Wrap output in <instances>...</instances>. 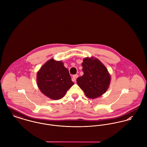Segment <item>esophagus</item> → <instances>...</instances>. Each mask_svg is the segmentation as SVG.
I'll list each match as a JSON object with an SVG mask.
<instances>
[{
    "label": "esophagus",
    "instance_id": "obj_1",
    "mask_svg": "<svg viewBox=\"0 0 147 147\" xmlns=\"http://www.w3.org/2000/svg\"><path fill=\"white\" fill-rule=\"evenodd\" d=\"M78 74H76V75H74L73 76H72V82H75V81H76V78H78Z\"/></svg>",
    "mask_w": 147,
    "mask_h": 147
}]
</instances>
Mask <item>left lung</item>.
<instances>
[{
  "instance_id": "left-lung-1",
  "label": "left lung",
  "mask_w": 147,
  "mask_h": 147,
  "mask_svg": "<svg viewBox=\"0 0 147 147\" xmlns=\"http://www.w3.org/2000/svg\"><path fill=\"white\" fill-rule=\"evenodd\" d=\"M84 75L76 80L80 88L89 98H95L106 92L110 76L105 65L96 58H86L82 63Z\"/></svg>"
}]
</instances>
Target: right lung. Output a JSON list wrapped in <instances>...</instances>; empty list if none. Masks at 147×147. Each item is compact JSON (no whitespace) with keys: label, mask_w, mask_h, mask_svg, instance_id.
I'll return each mask as SVG.
<instances>
[{"label":"right lung","mask_w":147,"mask_h":147,"mask_svg":"<svg viewBox=\"0 0 147 147\" xmlns=\"http://www.w3.org/2000/svg\"><path fill=\"white\" fill-rule=\"evenodd\" d=\"M37 82L42 93L55 100L63 98L74 84L63 62L53 59L41 68L37 74Z\"/></svg>","instance_id":"add662e5"}]
</instances>
